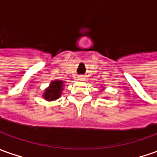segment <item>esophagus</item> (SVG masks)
Wrapping results in <instances>:
<instances>
[{
  "label": "esophagus",
  "instance_id": "obj_1",
  "mask_svg": "<svg viewBox=\"0 0 157 157\" xmlns=\"http://www.w3.org/2000/svg\"><path fill=\"white\" fill-rule=\"evenodd\" d=\"M78 78H79V80H83L84 78H83V76H78Z\"/></svg>",
  "mask_w": 157,
  "mask_h": 157
}]
</instances>
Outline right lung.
Here are the masks:
<instances>
[{
  "instance_id": "1",
  "label": "right lung",
  "mask_w": 157,
  "mask_h": 157,
  "mask_svg": "<svg viewBox=\"0 0 157 157\" xmlns=\"http://www.w3.org/2000/svg\"><path fill=\"white\" fill-rule=\"evenodd\" d=\"M62 86H63L62 81H59V80L52 81L50 86L45 90L44 94L43 95L44 98L46 99L47 101H53L58 99L62 95V91L63 90Z\"/></svg>"
}]
</instances>
